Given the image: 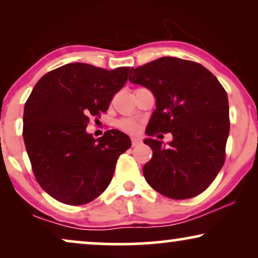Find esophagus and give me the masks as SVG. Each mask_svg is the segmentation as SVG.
Instances as JSON below:
<instances>
[{"label":"esophagus","mask_w":258,"mask_h":258,"mask_svg":"<svg viewBox=\"0 0 258 258\" xmlns=\"http://www.w3.org/2000/svg\"><path fill=\"white\" fill-rule=\"evenodd\" d=\"M141 142H142V141H141L140 139H137V137H133V139H132V144H133V147L139 146V144H141Z\"/></svg>","instance_id":"esophagus-1"}]
</instances>
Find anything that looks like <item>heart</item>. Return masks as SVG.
<instances>
[{
	"label": "heart",
	"mask_w": 258,
	"mask_h": 258,
	"mask_svg": "<svg viewBox=\"0 0 258 258\" xmlns=\"http://www.w3.org/2000/svg\"><path fill=\"white\" fill-rule=\"evenodd\" d=\"M117 125L119 129L128 134H137L140 132L139 122H136L135 119L132 118H122Z\"/></svg>",
	"instance_id": "b5f03b06"
}]
</instances>
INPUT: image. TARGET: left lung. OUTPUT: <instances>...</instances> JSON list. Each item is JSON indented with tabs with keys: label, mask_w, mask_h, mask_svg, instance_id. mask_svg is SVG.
<instances>
[{
	"label": "left lung",
	"mask_w": 258,
	"mask_h": 258,
	"mask_svg": "<svg viewBox=\"0 0 258 258\" xmlns=\"http://www.w3.org/2000/svg\"><path fill=\"white\" fill-rule=\"evenodd\" d=\"M129 81L149 88L156 109L147 135L171 133L168 148L148 139L153 157L143 167L151 188L174 200L202 194L225 161L230 129L227 91L207 68L197 62L161 57L132 68Z\"/></svg>",
	"instance_id": "1"
}]
</instances>
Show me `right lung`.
<instances>
[{"label":"right lung","mask_w":258,"mask_h":258,"mask_svg":"<svg viewBox=\"0 0 258 258\" xmlns=\"http://www.w3.org/2000/svg\"><path fill=\"white\" fill-rule=\"evenodd\" d=\"M130 68L105 70L69 63L42 76L24 104L23 140L41 188L58 202L82 206L110 184L119 155L132 142L119 130L94 139L86 132L101 118L128 80Z\"/></svg>","instance_id":"add662e5"}]
</instances>
